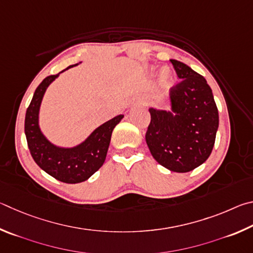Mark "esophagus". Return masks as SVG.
I'll use <instances>...</instances> for the list:
<instances>
[{
    "mask_svg": "<svg viewBox=\"0 0 253 253\" xmlns=\"http://www.w3.org/2000/svg\"><path fill=\"white\" fill-rule=\"evenodd\" d=\"M141 104H143V105H144V104H145V102H144V101H141Z\"/></svg>",
    "mask_w": 253,
    "mask_h": 253,
    "instance_id": "esophagus-1",
    "label": "esophagus"
}]
</instances>
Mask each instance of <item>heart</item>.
I'll return each mask as SVG.
<instances>
[{"label": "heart", "instance_id": "heart-1", "mask_svg": "<svg viewBox=\"0 0 253 253\" xmlns=\"http://www.w3.org/2000/svg\"><path fill=\"white\" fill-rule=\"evenodd\" d=\"M172 80V74L168 68H163L160 71V83L163 86H168Z\"/></svg>", "mask_w": 253, "mask_h": 253}]
</instances>
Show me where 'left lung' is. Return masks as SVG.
<instances>
[{
  "instance_id": "left-lung-1",
  "label": "left lung",
  "mask_w": 253,
  "mask_h": 253,
  "mask_svg": "<svg viewBox=\"0 0 253 253\" xmlns=\"http://www.w3.org/2000/svg\"><path fill=\"white\" fill-rule=\"evenodd\" d=\"M170 61L181 81L170 88V110L149 109L145 141L159 165L184 173L210 157L219 113L207 80L182 62Z\"/></svg>"
}]
</instances>
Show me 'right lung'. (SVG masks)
<instances>
[{
  "label": "right lung",
  "instance_id": "obj_1",
  "mask_svg": "<svg viewBox=\"0 0 253 253\" xmlns=\"http://www.w3.org/2000/svg\"><path fill=\"white\" fill-rule=\"evenodd\" d=\"M77 65H70L62 72ZM60 73L45 78L37 87L26 110L24 131L31 156L35 163L61 182L74 184L87 180L103 166L112 131L124 115L119 114L101 124L83 142L75 147L63 148L53 144L40 129L39 114L44 93Z\"/></svg>",
  "mask_w": 253,
  "mask_h": 253
}]
</instances>
